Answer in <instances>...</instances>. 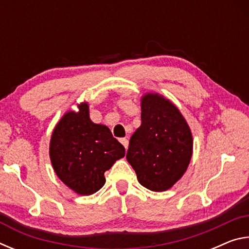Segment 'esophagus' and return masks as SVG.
<instances>
[{
	"label": "esophagus",
	"instance_id": "34e87169",
	"mask_svg": "<svg viewBox=\"0 0 249 249\" xmlns=\"http://www.w3.org/2000/svg\"><path fill=\"white\" fill-rule=\"evenodd\" d=\"M120 142H122V145H123L125 148L127 149V147H128V140H127V138H121Z\"/></svg>",
	"mask_w": 249,
	"mask_h": 249
}]
</instances>
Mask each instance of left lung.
I'll list each match as a JSON object with an SVG mask.
<instances>
[{
  "instance_id": "left-lung-1",
  "label": "left lung",
  "mask_w": 249,
  "mask_h": 249,
  "mask_svg": "<svg viewBox=\"0 0 249 249\" xmlns=\"http://www.w3.org/2000/svg\"><path fill=\"white\" fill-rule=\"evenodd\" d=\"M141 107L142 124L130 137L126 159L142 187L162 192L187 171L192 133L179 108L161 94L145 93Z\"/></svg>"
}]
</instances>
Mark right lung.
I'll return each instance as SVG.
<instances>
[{"instance_id": "obj_1", "label": "right lung", "mask_w": 249, "mask_h": 249, "mask_svg": "<svg viewBox=\"0 0 249 249\" xmlns=\"http://www.w3.org/2000/svg\"><path fill=\"white\" fill-rule=\"evenodd\" d=\"M125 156V148L107 126L90 119L89 104L68 111L53 130L49 157L58 178L80 196H90L105 183L104 172Z\"/></svg>"}]
</instances>
